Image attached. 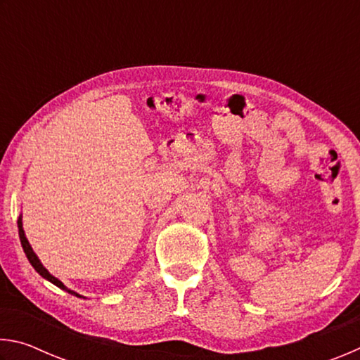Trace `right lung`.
<instances>
[{"label":"right lung","mask_w":360,"mask_h":360,"mask_svg":"<svg viewBox=\"0 0 360 360\" xmlns=\"http://www.w3.org/2000/svg\"><path fill=\"white\" fill-rule=\"evenodd\" d=\"M17 225H19V236H20V243H22V248H23V252L27 254V259L30 260V264L33 265V268L36 271L39 273V275L42 276V278H46L47 281H51L52 284H56L57 288H60V289H63V290H66L68 292V294H71V295H76V297H81L79 294H76L75 290H71V289H68L66 288V285L62 283V281H58V279L56 278V276H52L51 273H49L44 266H42V264L39 262V259L36 257V254L33 252V249H32V246H30V243H28V240H27V236H25V233H23V229H22V217H19V221H17Z\"/></svg>","instance_id":"obj_1"}]
</instances>
